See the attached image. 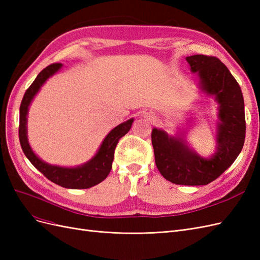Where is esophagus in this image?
<instances>
[{"label":"esophagus","mask_w":260,"mask_h":260,"mask_svg":"<svg viewBox=\"0 0 260 260\" xmlns=\"http://www.w3.org/2000/svg\"><path fill=\"white\" fill-rule=\"evenodd\" d=\"M147 117H148V118H154V114H153V113H149Z\"/></svg>","instance_id":"esophagus-1"}]
</instances>
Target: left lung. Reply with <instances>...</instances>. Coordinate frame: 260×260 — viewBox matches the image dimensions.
<instances>
[{
	"mask_svg": "<svg viewBox=\"0 0 260 260\" xmlns=\"http://www.w3.org/2000/svg\"><path fill=\"white\" fill-rule=\"evenodd\" d=\"M186 60L200 76L201 89L219 103L217 152L209 159L193 153L184 141L154 128L152 144L161 176L175 184L206 185L229 168L241 153L246 122L240 85L226 66L215 56L192 55Z\"/></svg>",
	"mask_w": 260,
	"mask_h": 260,
	"instance_id": "left-lung-1",
	"label": "left lung"
}]
</instances>
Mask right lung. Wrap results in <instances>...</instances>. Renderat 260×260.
<instances>
[{
    "label": "right lung",
    "instance_id": "1",
    "mask_svg": "<svg viewBox=\"0 0 260 260\" xmlns=\"http://www.w3.org/2000/svg\"><path fill=\"white\" fill-rule=\"evenodd\" d=\"M60 67L61 64H58V62L49 65L37 76L35 81L27 89L19 108V142L22 152L25 153L30 162L53 183L67 188H77V190L78 188H89L101 183L111 172L115 148L118 144V141L124 135H127L131 128L133 119H129L128 121L120 123L109 132L104 139L96 155L90 161L80 167L62 168L58 166H51V165L42 161L32 152L28 143L26 125L28 107L43 83L48 80V78L57 73Z\"/></svg>",
    "mask_w": 260,
    "mask_h": 260
}]
</instances>
